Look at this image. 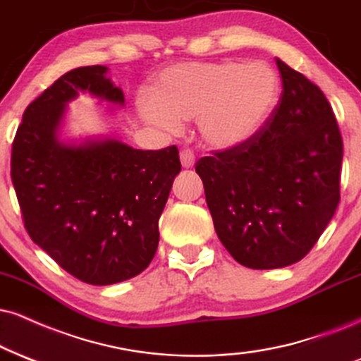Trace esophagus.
Here are the masks:
<instances>
[{
	"mask_svg": "<svg viewBox=\"0 0 361 361\" xmlns=\"http://www.w3.org/2000/svg\"><path fill=\"white\" fill-rule=\"evenodd\" d=\"M194 162H195L194 154L190 152V150H182V152H180V164H182V167L190 169V167L194 166Z\"/></svg>",
	"mask_w": 361,
	"mask_h": 361,
	"instance_id": "esophagus-1",
	"label": "esophagus"
}]
</instances>
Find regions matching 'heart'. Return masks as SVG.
Wrapping results in <instances>:
<instances>
[{
	"label": "heart",
	"mask_w": 361,
	"mask_h": 361,
	"mask_svg": "<svg viewBox=\"0 0 361 361\" xmlns=\"http://www.w3.org/2000/svg\"><path fill=\"white\" fill-rule=\"evenodd\" d=\"M276 99L278 77L262 61H180L157 75L152 95H140L137 109L147 122L169 132L182 120H195L204 144L231 150L264 127Z\"/></svg>",
	"instance_id": "obj_1"
}]
</instances>
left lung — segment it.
<instances>
[{"label": "left lung", "instance_id": "left-lung-1", "mask_svg": "<svg viewBox=\"0 0 361 361\" xmlns=\"http://www.w3.org/2000/svg\"><path fill=\"white\" fill-rule=\"evenodd\" d=\"M276 63L283 92L266 126L195 166L217 238L251 269L303 259L340 202L343 140L331 105L305 75Z\"/></svg>", "mask_w": 361, "mask_h": 361}]
</instances>
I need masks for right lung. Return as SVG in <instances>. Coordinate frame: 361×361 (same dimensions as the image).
<instances>
[{
  "label": "right lung",
  "mask_w": 361,
  "mask_h": 361,
  "mask_svg": "<svg viewBox=\"0 0 361 361\" xmlns=\"http://www.w3.org/2000/svg\"><path fill=\"white\" fill-rule=\"evenodd\" d=\"M80 93L126 105L104 65L61 75L26 106L13 142L11 180L33 243L80 281L106 286L152 261L180 160L176 145L140 150L115 137H68L66 110Z\"/></svg>",
  "instance_id": "right-lung-1"
}]
</instances>
